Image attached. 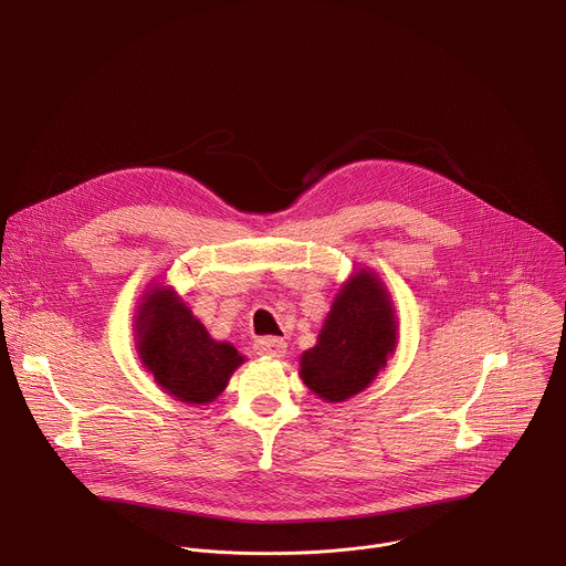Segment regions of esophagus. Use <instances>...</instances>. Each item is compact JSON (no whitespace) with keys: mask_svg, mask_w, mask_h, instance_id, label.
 <instances>
[{"mask_svg":"<svg viewBox=\"0 0 566 566\" xmlns=\"http://www.w3.org/2000/svg\"><path fill=\"white\" fill-rule=\"evenodd\" d=\"M255 349H258L260 356H271V358H284L286 356V343L282 338H275V336L260 338L255 343Z\"/></svg>","mask_w":566,"mask_h":566,"instance_id":"1","label":"esophagus"}]
</instances>
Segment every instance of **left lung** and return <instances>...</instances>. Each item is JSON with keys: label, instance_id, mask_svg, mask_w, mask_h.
<instances>
[{"label": "left lung", "instance_id": "8db88e82", "mask_svg": "<svg viewBox=\"0 0 566 566\" xmlns=\"http://www.w3.org/2000/svg\"><path fill=\"white\" fill-rule=\"evenodd\" d=\"M396 315L376 273L360 269L338 291L315 347L302 354L304 385L327 402H340L365 387L396 349Z\"/></svg>", "mask_w": 566, "mask_h": 566}]
</instances>
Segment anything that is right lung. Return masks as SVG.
<instances>
[{
  "label": "right lung",
  "instance_id": "add662e5",
  "mask_svg": "<svg viewBox=\"0 0 566 566\" xmlns=\"http://www.w3.org/2000/svg\"><path fill=\"white\" fill-rule=\"evenodd\" d=\"M138 356L154 380L181 402L206 406L244 363L230 343H217L184 300L166 286L145 293L136 315Z\"/></svg>",
  "mask_w": 566,
  "mask_h": 566
}]
</instances>
